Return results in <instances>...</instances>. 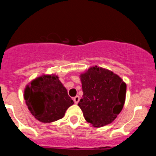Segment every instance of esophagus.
I'll use <instances>...</instances> for the list:
<instances>
[{"instance_id": "obj_1", "label": "esophagus", "mask_w": 156, "mask_h": 156, "mask_svg": "<svg viewBox=\"0 0 156 156\" xmlns=\"http://www.w3.org/2000/svg\"><path fill=\"white\" fill-rule=\"evenodd\" d=\"M73 101H74V102H75L76 104H77V103L80 101V97H79V96H76V97L73 98Z\"/></svg>"}]
</instances>
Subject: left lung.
<instances>
[{"label": "left lung", "mask_w": 156, "mask_h": 156, "mask_svg": "<svg viewBox=\"0 0 156 156\" xmlns=\"http://www.w3.org/2000/svg\"><path fill=\"white\" fill-rule=\"evenodd\" d=\"M83 94L78 103L87 122L101 127L113 122L126 100V84L111 70L95 66L80 75Z\"/></svg>", "instance_id": "8db88e82"}]
</instances>
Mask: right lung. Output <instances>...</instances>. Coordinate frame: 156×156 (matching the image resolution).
I'll use <instances>...</instances> for the list:
<instances>
[{
  "label": "right lung",
  "instance_id": "1",
  "mask_svg": "<svg viewBox=\"0 0 156 156\" xmlns=\"http://www.w3.org/2000/svg\"><path fill=\"white\" fill-rule=\"evenodd\" d=\"M24 99L32 115L44 123L63 118L66 110L74 104L55 74L41 76L29 83Z\"/></svg>",
  "mask_w": 156,
  "mask_h": 156
}]
</instances>
